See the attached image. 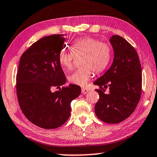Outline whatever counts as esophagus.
Here are the masks:
<instances>
[{"mask_svg":"<svg viewBox=\"0 0 157 157\" xmlns=\"http://www.w3.org/2000/svg\"><path fill=\"white\" fill-rule=\"evenodd\" d=\"M81 92H82V94H86L87 92H88V89L85 88V87H82V89H81Z\"/></svg>","mask_w":157,"mask_h":157,"instance_id":"1","label":"esophagus"}]
</instances>
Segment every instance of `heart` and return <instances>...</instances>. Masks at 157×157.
Instances as JSON below:
<instances>
[{"mask_svg": "<svg viewBox=\"0 0 157 157\" xmlns=\"http://www.w3.org/2000/svg\"><path fill=\"white\" fill-rule=\"evenodd\" d=\"M71 52L62 50L58 55L60 65L66 70L72 67L74 58L82 56L81 65L68 77L72 84L85 86L93 75L102 72L107 68L112 57L111 47L105 42H100L97 39L90 36L80 38L70 45Z\"/></svg>", "mask_w": 157, "mask_h": 157, "instance_id": "1", "label": "heart"}]
</instances>
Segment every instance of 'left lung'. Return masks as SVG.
<instances>
[{"label":"left lung","instance_id":"left-lung-1","mask_svg":"<svg viewBox=\"0 0 157 157\" xmlns=\"http://www.w3.org/2000/svg\"><path fill=\"white\" fill-rule=\"evenodd\" d=\"M114 59L109 70L95 80L94 85L100 95L95 113L100 120L108 124H118L134 111L141 95L142 74L139 55L126 39L113 35L110 39ZM109 88L105 94V89Z\"/></svg>","mask_w":157,"mask_h":157}]
</instances>
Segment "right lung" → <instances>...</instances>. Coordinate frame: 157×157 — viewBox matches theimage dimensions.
Returning a JSON list of instances; mask_svg holds the SVG:
<instances>
[{"mask_svg":"<svg viewBox=\"0 0 157 157\" xmlns=\"http://www.w3.org/2000/svg\"><path fill=\"white\" fill-rule=\"evenodd\" d=\"M65 38L62 34L50 35L33 43L20 58L16 75V93L23 113L40 128L54 129L70 116L71 102L80 95L75 85L62 87L65 75L58 61Z\"/></svg>","mask_w":157,"mask_h":157,"instance_id":"1","label":"right lung"}]
</instances>
